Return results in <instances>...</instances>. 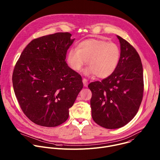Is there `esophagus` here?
Returning <instances> with one entry per match:
<instances>
[{
    "instance_id": "34e87169",
    "label": "esophagus",
    "mask_w": 160,
    "mask_h": 160,
    "mask_svg": "<svg viewBox=\"0 0 160 160\" xmlns=\"http://www.w3.org/2000/svg\"><path fill=\"white\" fill-rule=\"evenodd\" d=\"M83 85L85 87H87L88 86V81L86 78H83Z\"/></svg>"
}]
</instances>
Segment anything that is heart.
I'll use <instances>...</instances> for the list:
<instances>
[{"label":"heart","instance_id":"heart-1","mask_svg":"<svg viewBox=\"0 0 160 160\" xmlns=\"http://www.w3.org/2000/svg\"><path fill=\"white\" fill-rule=\"evenodd\" d=\"M120 56L121 51L117 43L91 38L80 42L76 49H70L67 62L72 70L78 72L87 61L88 67L83 71L85 75L105 78L115 71Z\"/></svg>","mask_w":160,"mask_h":160}]
</instances>
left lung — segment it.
<instances>
[{
  "label": "left lung",
  "mask_w": 160,
  "mask_h": 160,
  "mask_svg": "<svg viewBox=\"0 0 160 160\" xmlns=\"http://www.w3.org/2000/svg\"><path fill=\"white\" fill-rule=\"evenodd\" d=\"M121 56L115 71L101 82L90 83L92 117L108 129L122 127L138 112L144 92L143 68L138 52L127 40L117 35Z\"/></svg>",
  "instance_id": "left-lung-1"
}]
</instances>
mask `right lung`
<instances>
[{"label":"right lung","instance_id":"1","mask_svg":"<svg viewBox=\"0 0 160 160\" xmlns=\"http://www.w3.org/2000/svg\"><path fill=\"white\" fill-rule=\"evenodd\" d=\"M71 37L60 32L33 40L15 65L16 97L25 115L37 125L54 127L66 122L83 88L82 77L65 61L75 40Z\"/></svg>","mask_w":160,"mask_h":160}]
</instances>
